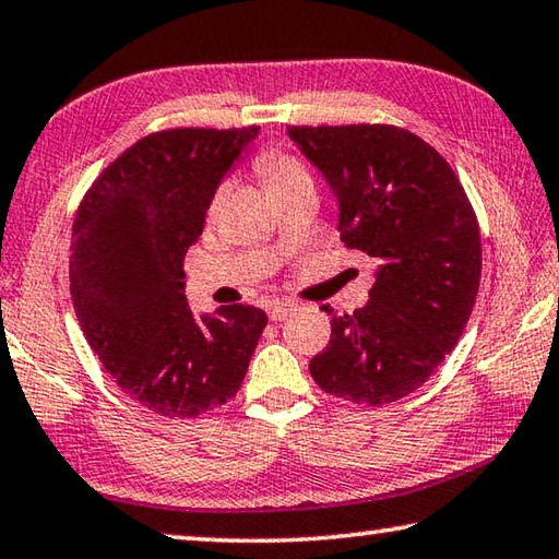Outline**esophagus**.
I'll use <instances>...</instances> for the list:
<instances>
[{
	"label": "esophagus",
	"instance_id": "34e87169",
	"mask_svg": "<svg viewBox=\"0 0 559 559\" xmlns=\"http://www.w3.org/2000/svg\"><path fill=\"white\" fill-rule=\"evenodd\" d=\"M293 310H296V306H290V302H283V300L271 302V306L266 308L269 318H271L273 322H281V320H286Z\"/></svg>",
	"mask_w": 559,
	"mask_h": 559
}]
</instances>
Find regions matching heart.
<instances>
[{
	"instance_id": "b5f03b06",
	"label": "heart",
	"mask_w": 559,
	"mask_h": 559,
	"mask_svg": "<svg viewBox=\"0 0 559 559\" xmlns=\"http://www.w3.org/2000/svg\"><path fill=\"white\" fill-rule=\"evenodd\" d=\"M257 168L261 170V176L266 180L269 188H276V186H283V182H290L298 178H308L306 168H302L298 160L283 156L281 151H263L257 160Z\"/></svg>"
}]
</instances>
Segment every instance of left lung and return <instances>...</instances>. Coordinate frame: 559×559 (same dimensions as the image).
Listing matches in <instances>:
<instances>
[{
  "mask_svg": "<svg viewBox=\"0 0 559 559\" xmlns=\"http://www.w3.org/2000/svg\"><path fill=\"white\" fill-rule=\"evenodd\" d=\"M337 200V231L379 261L369 302L332 314L310 361L322 391L383 405L430 379L469 320L481 276L474 210L448 160L385 124L288 127Z\"/></svg>",
  "mask_w": 559,
  "mask_h": 559,
  "instance_id": "obj_1",
  "label": "left lung"
}]
</instances>
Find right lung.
Returning a JSON list of instances; mask_svg holds the SVG:
<instances>
[{
  "label": "right lung",
  "instance_id": "right-lung-1",
  "mask_svg": "<svg viewBox=\"0 0 559 559\" xmlns=\"http://www.w3.org/2000/svg\"><path fill=\"white\" fill-rule=\"evenodd\" d=\"M259 136L247 129H170L105 168L73 225L70 293L90 347L131 401L195 418L239 391L266 312L198 314L182 259L205 227L219 182Z\"/></svg>",
  "mask_w": 559,
  "mask_h": 559
}]
</instances>
